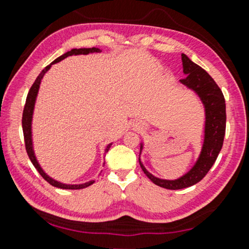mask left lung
<instances>
[{"label": "left lung", "mask_w": 249, "mask_h": 249, "mask_svg": "<svg viewBox=\"0 0 249 249\" xmlns=\"http://www.w3.org/2000/svg\"><path fill=\"white\" fill-rule=\"evenodd\" d=\"M181 59L185 78L181 79L180 83L195 92L204 107V140L201 153L191 169L175 180L157 178L146 169L141 160V154L144 149L142 142H141V153L138 158L144 174L155 184L169 190H179L191 187L204 178L211 167L214 165L222 149L226 126L225 100L220 88L212 77L200 66L190 60L187 54H181Z\"/></svg>", "instance_id": "8db88e82"}]
</instances>
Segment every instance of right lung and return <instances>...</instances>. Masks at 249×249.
<instances>
[{
    "mask_svg": "<svg viewBox=\"0 0 249 249\" xmlns=\"http://www.w3.org/2000/svg\"><path fill=\"white\" fill-rule=\"evenodd\" d=\"M102 50L99 49V48H73L71 49L70 52H67L66 53L61 54L60 57H58L57 59H54V60L52 62V64L48 65L46 68L41 71L39 73L38 77L36 78L35 82L33 83V86L31 88V90H29L28 94H27V98H26V103H25V107H24V111H23V119H22V126H23V133H24V140H25V147H26V151H27V155L29 159H31L32 163L34 165V167L36 168L37 171L39 172L40 176L43 177V178L47 181L48 183H50L53 187L56 188H60V189H68V190H78V189H83V188H87L91 185L92 183H94V180H90L88 181V182H84V183H80V184H69V183H62L60 181H58L56 179L52 178V177L48 176L46 172L44 171L43 168L39 165L38 160H37V157L35 155V150H34V142H33V115H34V109H35V103H36V100H37V95H38V91H39V88H40V83H41V80H43L44 75L47 73V71L52 68V66L57 64V62H60L61 60H64L67 57H70V56H78V54H89V53H101ZM112 146V142L111 144H108L107 146V148H105V153H107L108 149L111 148Z\"/></svg>",
    "mask_w": 249,
    "mask_h": 249,
    "instance_id": "obj_1",
    "label": "right lung"
}]
</instances>
